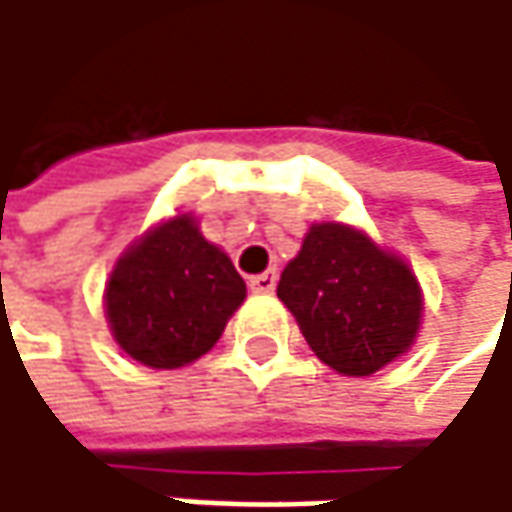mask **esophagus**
Masks as SVG:
<instances>
[{"mask_svg": "<svg viewBox=\"0 0 512 512\" xmlns=\"http://www.w3.org/2000/svg\"><path fill=\"white\" fill-rule=\"evenodd\" d=\"M275 281H278V272H275V269H266V272L249 278V287H252L255 293H272V290H275Z\"/></svg>", "mask_w": 512, "mask_h": 512, "instance_id": "obj_1", "label": "esophagus"}]
</instances>
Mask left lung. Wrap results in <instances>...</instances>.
Instances as JSON below:
<instances>
[{
  "instance_id": "left-lung-1",
  "label": "left lung",
  "mask_w": 512,
  "mask_h": 512,
  "mask_svg": "<svg viewBox=\"0 0 512 512\" xmlns=\"http://www.w3.org/2000/svg\"><path fill=\"white\" fill-rule=\"evenodd\" d=\"M314 356L347 376H370L406 353L421 323V290L400 257L361 231L314 225L278 281Z\"/></svg>"
}]
</instances>
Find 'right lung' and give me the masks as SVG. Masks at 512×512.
<instances>
[{
  "label": "right lung",
  "mask_w": 512,
  "mask_h": 512,
  "mask_svg": "<svg viewBox=\"0 0 512 512\" xmlns=\"http://www.w3.org/2000/svg\"><path fill=\"white\" fill-rule=\"evenodd\" d=\"M243 299L246 281L231 257L210 246L189 216H177L118 260L106 317L127 356L171 370L213 350Z\"/></svg>",
  "instance_id": "obj_1"
}]
</instances>
